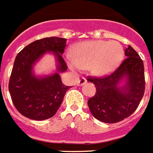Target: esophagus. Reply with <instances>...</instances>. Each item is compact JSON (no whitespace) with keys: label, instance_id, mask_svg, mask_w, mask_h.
Returning a JSON list of instances; mask_svg holds the SVG:
<instances>
[{"label":"esophagus","instance_id":"obj_1","mask_svg":"<svg viewBox=\"0 0 153 153\" xmlns=\"http://www.w3.org/2000/svg\"><path fill=\"white\" fill-rule=\"evenodd\" d=\"M86 82H87L86 79L84 77H82L81 79H80V80H78L77 85L78 86H82V85H84V84H86Z\"/></svg>","mask_w":153,"mask_h":153}]
</instances>
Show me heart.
<instances>
[{"instance_id":"obj_1","label":"heart","mask_w":153,"mask_h":153,"mask_svg":"<svg viewBox=\"0 0 153 153\" xmlns=\"http://www.w3.org/2000/svg\"><path fill=\"white\" fill-rule=\"evenodd\" d=\"M73 57L67 58V64L73 72L90 68L94 75L104 76L111 73L123 59V46L117 42L89 41L76 47Z\"/></svg>"}]
</instances>
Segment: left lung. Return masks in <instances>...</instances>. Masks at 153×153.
Here are the masks:
<instances>
[{
    "label": "left lung",
    "instance_id": "obj_1",
    "mask_svg": "<svg viewBox=\"0 0 153 153\" xmlns=\"http://www.w3.org/2000/svg\"><path fill=\"white\" fill-rule=\"evenodd\" d=\"M126 58L118 69L103 77H88L96 86V95L88 101L92 115L105 123L124 120L136 111L145 88L143 61L137 51L129 46ZM125 84L119 86L120 81Z\"/></svg>",
    "mask_w": 153,
    "mask_h": 153
}]
</instances>
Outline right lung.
Here are the masks:
<instances>
[{
	"label": "right lung",
	"instance_id": "add662e5",
	"mask_svg": "<svg viewBox=\"0 0 153 153\" xmlns=\"http://www.w3.org/2000/svg\"><path fill=\"white\" fill-rule=\"evenodd\" d=\"M66 39L44 38L25 46L15 59L8 84L13 104L22 115L42 121L53 117L59 109L69 86L62 84L59 73L66 71L62 54ZM47 52L57 57V72L46 77H36L33 73L35 62Z\"/></svg>",
	"mask_w": 153,
	"mask_h": 153
}]
</instances>
